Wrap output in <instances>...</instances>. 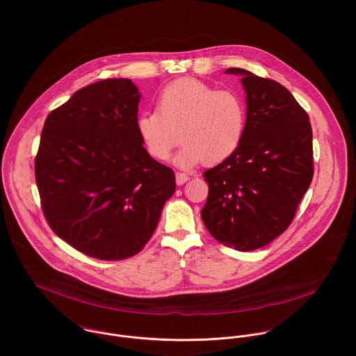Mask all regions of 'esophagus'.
<instances>
[{
	"label": "esophagus",
	"instance_id": "1",
	"mask_svg": "<svg viewBox=\"0 0 356 356\" xmlns=\"http://www.w3.org/2000/svg\"><path fill=\"white\" fill-rule=\"evenodd\" d=\"M175 179H177V185H184L189 179V177L185 172H177Z\"/></svg>",
	"mask_w": 356,
	"mask_h": 356
}]
</instances>
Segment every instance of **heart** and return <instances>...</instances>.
Instances as JSON below:
<instances>
[{
	"mask_svg": "<svg viewBox=\"0 0 356 356\" xmlns=\"http://www.w3.org/2000/svg\"><path fill=\"white\" fill-rule=\"evenodd\" d=\"M138 137L153 159L164 161L179 140L174 163L189 168L203 160L216 164L237 151L245 127L247 109L238 95L216 90L200 81L182 78L167 85L156 99V111L136 119Z\"/></svg>",
	"mask_w": 356,
	"mask_h": 356,
	"instance_id": "b5f03b06",
	"label": "heart"
}]
</instances>
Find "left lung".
I'll return each mask as SVG.
<instances>
[{
  "mask_svg": "<svg viewBox=\"0 0 356 356\" xmlns=\"http://www.w3.org/2000/svg\"><path fill=\"white\" fill-rule=\"evenodd\" d=\"M225 74L241 76L247 127L237 151L204 172L209 191L202 218L216 241L245 252L270 244L291 225L314 175L312 130L281 83L243 68Z\"/></svg>",
  "mask_w": 356,
  "mask_h": 356,
  "instance_id": "left-lung-1",
  "label": "left lung"
}]
</instances>
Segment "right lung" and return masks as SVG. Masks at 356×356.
Segmentation results:
<instances>
[{
	"label": "right lung",
	"instance_id": "obj_1",
	"mask_svg": "<svg viewBox=\"0 0 356 356\" xmlns=\"http://www.w3.org/2000/svg\"><path fill=\"white\" fill-rule=\"evenodd\" d=\"M141 93L124 78L75 92L48 115L35 179L51 230L82 254L120 260L152 237L175 192L174 171L144 148Z\"/></svg>",
	"mask_w": 356,
	"mask_h": 356
}]
</instances>
